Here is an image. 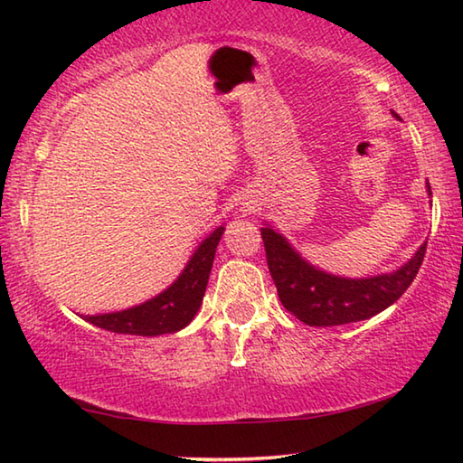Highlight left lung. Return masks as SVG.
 Segmentation results:
<instances>
[{
  "label": "left lung",
  "instance_id": "left-lung-1",
  "mask_svg": "<svg viewBox=\"0 0 463 463\" xmlns=\"http://www.w3.org/2000/svg\"><path fill=\"white\" fill-rule=\"evenodd\" d=\"M392 116L401 120L396 112ZM427 194L430 195L429 182ZM261 237L281 304L310 326L347 325L380 315L409 289L427 249V242H422L417 253L396 271L372 278H341L304 260L273 226L265 224Z\"/></svg>",
  "mask_w": 463,
  "mask_h": 463
}]
</instances>
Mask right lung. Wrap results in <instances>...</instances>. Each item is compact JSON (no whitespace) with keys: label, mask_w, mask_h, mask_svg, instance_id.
Here are the masks:
<instances>
[{"label":"right lung","mask_w":463,"mask_h":463,"mask_svg":"<svg viewBox=\"0 0 463 463\" xmlns=\"http://www.w3.org/2000/svg\"><path fill=\"white\" fill-rule=\"evenodd\" d=\"M224 232V226H218L203 239L194 250L190 261L179 273V278L161 294L146 300L138 307L106 315H85L88 323L99 328L122 335L156 336L182 331L198 315L202 298L206 292L210 271H213L218 241Z\"/></svg>","instance_id":"1"}]
</instances>
